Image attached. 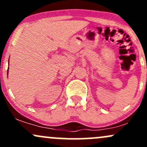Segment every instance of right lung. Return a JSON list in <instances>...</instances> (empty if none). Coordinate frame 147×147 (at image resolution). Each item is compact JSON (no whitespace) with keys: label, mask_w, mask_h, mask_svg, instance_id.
<instances>
[{"label":"right lung","mask_w":147,"mask_h":147,"mask_svg":"<svg viewBox=\"0 0 147 147\" xmlns=\"http://www.w3.org/2000/svg\"><path fill=\"white\" fill-rule=\"evenodd\" d=\"M7 74H8V72H7Z\"/></svg>","instance_id":"obj_1"}]
</instances>
